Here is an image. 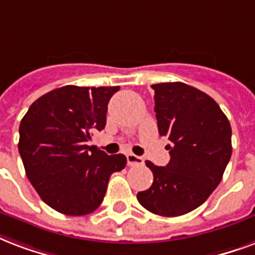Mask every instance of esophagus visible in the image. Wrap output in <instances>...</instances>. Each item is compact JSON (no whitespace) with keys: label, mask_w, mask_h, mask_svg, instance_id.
I'll return each instance as SVG.
<instances>
[{"label":"esophagus","mask_w":255,"mask_h":255,"mask_svg":"<svg viewBox=\"0 0 255 255\" xmlns=\"http://www.w3.org/2000/svg\"><path fill=\"white\" fill-rule=\"evenodd\" d=\"M143 158L137 156L135 153H127V163L128 166H137V164H143Z\"/></svg>","instance_id":"34e87169"}]
</instances>
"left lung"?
Listing matches in <instances>:
<instances>
[{
  "mask_svg": "<svg viewBox=\"0 0 255 255\" xmlns=\"http://www.w3.org/2000/svg\"><path fill=\"white\" fill-rule=\"evenodd\" d=\"M153 89L160 136L172 145L166 167L147 160L152 186L137 192L144 209L179 217L203 203L222 180L231 158V127L214 99L184 83H160Z\"/></svg>",
  "mask_w": 255,
  "mask_h": 255,
  "instance_id": "left-lung-1",
  "label": "left lung"
}]
</instances>
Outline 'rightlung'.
I'll use <instances>...</instances> for the list:
<instances>
[{"label":"right lung","mask_w":255,"mask_h":255,"mask_svg":"<svg viewBox=\"0 0 255 255\" xmlns=\"http://www.w3.org/2000/svg\"><path fill=\"white\" fill-rule=\"evenodd\" d=\"M119 87L65 85L38 97L19 123L18 151L30 183L46 205L79 217L102 205L110 176L126 167L88 140L106 127L108 102Z\"/></svg>","instance_id":"right-lung-1"}]
</instances>
